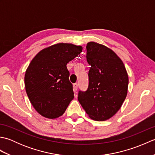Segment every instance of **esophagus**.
<instances>
[{
    "instance_id": "34e87169",
    "label": "esophagus",
    "mask_w": 155,
    "mask_h": 155,
    "mask_svg": "<svg viewBox=\"0 0 155 155\" xmlns=\"http://www.w3.org/2000/svg\"><path fill=\"white\" fill-rule=\"evenodd\" d=\"M73 88H74V93H76V92H77V89H78V84L74 83L73 84Z\"/></svg>"
}]
</instances>
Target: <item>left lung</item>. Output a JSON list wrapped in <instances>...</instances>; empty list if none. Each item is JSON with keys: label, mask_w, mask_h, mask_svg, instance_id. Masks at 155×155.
I'll list each match as a JSON object with an SVG mask.
<instances>
[{"label": "left lung", "mask_w": 155, "mask_h": 155, "mask_svg": "<svg viewBox=\"0 0 155 155\" xmlns=\"http://www.w3.org/2000/svg\"><path fill=\"white\" fill-rule=\"evenodd\" d=\"M87 61L91 66L87 91H79L78 100L94 120L103 121L117 113L127 94L128 77L123 61L103 45H87Z\"/></svg>", "instance_id": "1"}]
</instances>
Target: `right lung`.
<instances>
[{"label":"right lung","mask_w":155,"mask_h":155,"mask_svg":"<svg viewBox=\"0 0 155 155\" xmlns=\"http://www.w3.org/2000/svg\"><path fill=\"white\" fill-rule=\"evenodd\" d=\"M82 50L81 46L58 43L42 50L31 62L25 76L26 92L42 117H61L74 98L67 64Z\"/></svg>","instance_id":"1"}]
</instances>
